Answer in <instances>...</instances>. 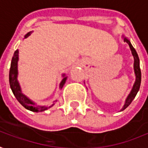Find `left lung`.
I'll list each match as a JSON object with an SVG mask.
<instances>
[{"label": "left lung", "mask_w": 148, "mask_h": 148, "mask_svg": "<svg viewBox=\"0 0 148 148\" xmlns=\"http://www.w3.org/2000/svg\"><path fill=\"white\" fill-rule=\"evenodd\" d=\"M122 38L124 39V42H127L129 47H130V51H131V53L133 55V57H134V75H135V82L134 85H133V88L130 91V94L128 95V97H126V99L125 101V104L123 106V107L121 108V111L126 109L130 104L131 102L133 101V100L134 99V97H136V95L138 93V90L140 88V84H141V70H140V64H139V58H138V56L136 52L135 49L134 48V47L132 46V44L130 42V41L129 39L127 38L125 36H122Z\"/></svg>", "instance_id": "obj_1"}]
</instances>
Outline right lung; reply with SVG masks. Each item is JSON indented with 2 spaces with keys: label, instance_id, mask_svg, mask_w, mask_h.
Listing matches in <instances>:
<instances>
[{
  "label": "right lung",
  "instance_id": "right-lung-1",
  "mask_svg": "<svg viewBox=\"0 0 148 148\" xmlns=\"http://www.w3.org/2000/svg\"><path fill=\"white\" fill-rule=\"evenodd\" d=\"M33 33L28 32L27 34L24 35V38H27L28 36L31 35V33ZM23 38V39H24ZM18 50H16L14 53L13 57H12V60H11V64H10V74H9V81H10V88L13 92L14 97H16V99L18 100V101L20 104L23 106L24 108H26L28 110H31L33 112H41V111H44L46 110L51 108L52 106L55 105V102L57 101V100L54 101L53 104L50 106H40L35 103L33 101L29 99L26 95H24L22 92V89L20 87V84L18 83ZM63 79L61 80L59 88L61 89L63 88V86L66 82L67 79V76H65V74H62Z\"/></svg>",
  "mask_w": 148,
  "mask_h": 148
}]
</instances>
